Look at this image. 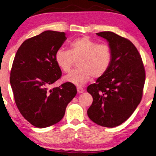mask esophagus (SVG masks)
I'll use <instances>...</instances> for the list:
<instances>
[{
    "label": "esophagus",
    "instance_id": "esophagus-1",
    "mask_svg": "<svg viewBox=\"0 0 156 156\" xmlns=\"http://www.w3.org/2000/svg\"><path fill=\"white\" fill-rule=\"evenodd\" d=\"M77 91H78V93H83V92H84L83 88H82V87H77Z\"/></svg>",
    "mask_w": 156,
    "mask_h": 156
}]
</instances>
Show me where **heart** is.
<instances>
[{
	"label": "heart",
	"instance_id": "1",
	"mask_svg": "<svg viewBox=\"0 0 156 156\" xmlns=\"http://www.w3.org/2000/svg\"><path fill=\"white\" fill-rule=\"evenodd\" d=\"M112 54L108 45L98 44L88 37H83L71 41L69 50H58L55 60L65 73H68L78 62L79 68L69 73L64 80L77 86H83L92 78H100L108 70Z\"/></svg>",
	"mask_w": 156,
	"mask_h": 156
}]
</instances>
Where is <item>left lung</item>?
<instances>
[{
  "label": "left lung",
  "mask_w": 156,
  "mask_h": 156,
  "mask_svg": "<svg viewBox=\"0 0 156 156\" xmlns=\"http://www.w3.org/2000/svg\"><path fill=\"white\" fill-rule=\"evenodd\" d=\"M96 35L108 42L112 59L105 74L87 87L93 99L87 115L99 126L114 127L126 121L140 104L145 71L139 52L128 39L110 31Z\"/></svg>",
  "instance_id": "8db88e82"
}]
</instances>
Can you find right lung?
Listing matches in <instances>:
<instances>
[{"instance_id": "right-lung-1", "label": "right lung", "mask_w": 156, "mask_h": 156, "mask_svg": "<svg viewBox=\"0 0 156 156\" xmlns=\"http://www.w3.org/2000/svg\"><path fill=\"white\" fill-rule=\"evenodd\" d=\"M66 35L64 32L46 30L27 39L13 62L10 84L16 106L25 119L39 128L59 122L77 93L70 83L49 89L61 76L55 55Z\"/></svg>"}]
</instances>
